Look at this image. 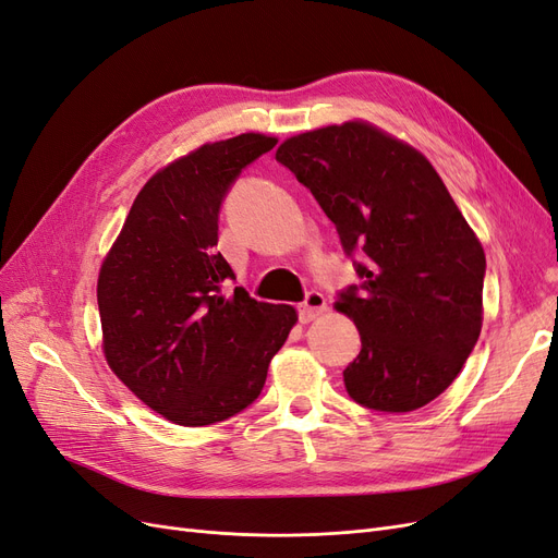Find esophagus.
Listing matches in <instances>:
<instances>
[{"mask_svg": "<svg viewBox=\"0 0 558 558\" xmlns=\"http://www.w3.org/2000/svg\"><path fill=\"white\" fill-rule=\"evenodd\" d=\"M326 310H328L326 298L320 295L318 291H310L305 295V300H302L300 305H298V314H300L302 324H310V320H314L318 314H324Z\"/></svg>", "mask_w": 558, "mask_h": 558, "instance_id": "1", "label": "esophagus"}]
</instances>
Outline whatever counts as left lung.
<instances>
[{
    "label": "left lung",
    "mask_w": 558,
    "mask_h": 558,
    "mask_svg": "<svg viewBox=\"0 0 558 558\" xmlns=\"http://www.w3.org/2000/svg\"><path fill=\"white\" fill-rule=\"evenodd\" d=\"M277 162L310 189L361 279L335 302L361 332L347 393L375 412L424 408L482 330L486 258L475 232L433 165L367 123L298 134Z\"/></svg>",
    "instance_id": "left-lung-1"
}]
</instances>
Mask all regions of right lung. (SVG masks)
<instances>
[{
    "label": "right lung",
    "mask_w": 558,
    "mask_h": 558,
    "mask_svg": "<svg viewBox=\"0 0 558 558\" xmlns=\"http://www.w3.org/2000/svg\"><path fill=\"white\" fill-rule=\"evenodd\" d=\"M277 144L240 134L167 165L134 197L99 269L109 367L150 410L209 426L246 410L295 326V310L253 300L216 251L218 214L242 170Z\"/></svg>",
    "instance_id": "add662e5"
}]
</instances>
